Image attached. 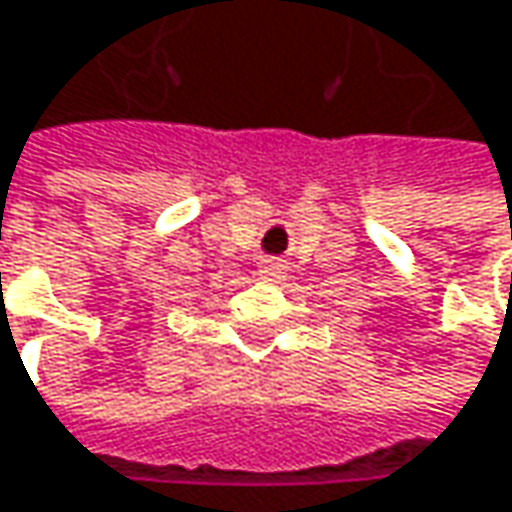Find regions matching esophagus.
Masks as SVG:
<instances>
[{
	"instance_id": "1",
	"label": "esophagus",
	"mask_w": 512,
	"mask_h": 512,
	"mask_svg": "<svg viewBox=\"0 0 512 512\" xmlns=\"http://www.w3.org/2000/svg\"><path fill=\"white\" fill-rule=\"evenodd\" d=\"M286 272H289V263L284 257H263L260 266H257V275L263 281H284Z\"/></svg>"
}]
</instances>
